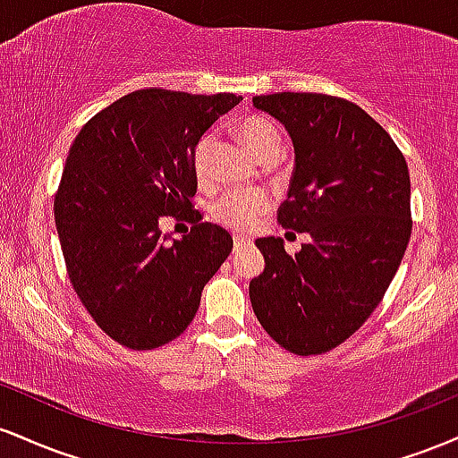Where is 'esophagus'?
Listing matches in <instances>:
<instances>
[{
    "label": "esophagus",
    "instance_id": "1",
    "mask_svg": "<svg viewBox=\"0 0 458 458\" xmlns=\"http://www.w3.org/2000/svg\"><path fill=\"white\" fill-rule=\"evenodd\" d=\"M247 245H250V239H247V236H234V251L243 250Z\"/></svg>",
    "mask_w": 458,
    "mask_h": 458
}]
</instances>
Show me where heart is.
Here are the masks:
<instances>
[{"mask_svg":"<svg viewBox=\"0 0 458 458\" xmlns=\"http://www.w3.org/2000/svg\"><path fill=\"white\" fill-rule=\"evenodd\" d=\"M239 135L245 141L247 148L254 152L260 161H269L273 157H280L282 138L276 124L269 123L262 115H247L239 123ZM211 135H204L193 148V172L198 178L207 176L208 155H211ZM269 207V196L262 189H233L224 193L211 204V217L215 222L228 225V228L239 230V233H250L259 224L260 215Z\"/></svg>","mask_w":458,"mask_h":458,"instance_id":"obj_1","label":"heart"}]
</instances>
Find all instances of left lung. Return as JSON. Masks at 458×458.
I'll list each match as a JSON object with an SVG mask.
<instances>
[{
  "label": "left lung",
  "instance_id": "left-lung-1",
  "mask_svg": "<svg viewBox=\"0 0 458 458\" xmlns=\"http://www.w3.org/2000/svg\"><path fill=\"white\" fill-rule=\"evenodd\" d=\"M295 146L284 228L308 233L295 256L256 241L265 271L250 282L256 318L295 355L343 344L375 312L411 236L407 161L386 129L344 98L317 92L254 97Z\"/></svg>",
  "mask_w": 458,
  "mask_h": 458
}]
</instances>
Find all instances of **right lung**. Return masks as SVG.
<instances>
[{
  "label": "right lung",
  "mask_w": 458,
  "mask_h": 458,
  "mask_svg": "<svg viewBox=\"0 0 458 458\" xmlns=\"http://www.w3.org/2000/svg\"><path fill=\"white\" fill-rule=\"evenodd\" d=\"M239 101L146 88L88 120L68 150L54 202L68 277L98 327L127 349L178 338L233 251V236L198 215L172 243L159 222L193 213V148Z\"/></svg>",
  "instance_id": "right-lung-1"
}]
</instances>
